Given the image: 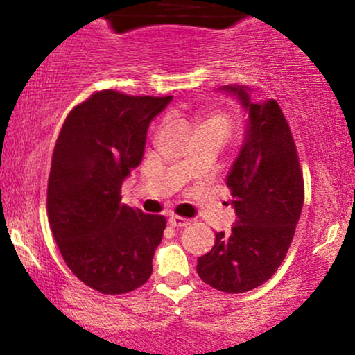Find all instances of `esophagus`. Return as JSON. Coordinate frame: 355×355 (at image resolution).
I'll use <instances>...</instances> for the list:
<instances>
[{"mask_svg":"<svg viewBox=\"0 0 355 355\" xmlns=\"http://www.w3.org/2000/svg\"><path fill=\"white\" fill-rule=\"evenodd\" d=\"M168 223L172 227H187L190 223V220L189 218H183V217H177V215H172V217L168 218Z\"/></svg>","mask_w":355,"mask_h":355,"instance_id":"34e87169","label":"esophagus"}]
</instances>
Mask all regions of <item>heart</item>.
<instances>
[{"label": "heart", "mask_w": 355, "mask_h": 355, "mask_svg": "<svg viewBox=\"0 0 355 355\" xmlns=\"http://www.w3.org/2000/svg\"><path fill=\"white\" fill-rule=\"evenodd\" d=\"M207 125H220V126H225V128H227V125H229V120H227V118L223 115H220V113H214V115L205 118V121H203L202 126H207Z\"/></svg>", "instance_id": "heart-1"}]
</instances>
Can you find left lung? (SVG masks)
<instances>
[{
	"label": "left lung",
	"instance_id": "obj_1",
	"mask_svg": "<svg viewBox=\"0 0 355 355\" xmlns=\"http://www.w3.org/2000/svg\"><path fill=\"white\" fill-rule=\"evenodd\" d=\"M218 89L245 112L242 145L227 177L235 223L229 234H215L211 250L198 257L197 272L217 291L240 294L270 279L287 255L304 207V180L279 103L254 101L243 85Z\"/></svg>",
	"mask_w": 355,
	"mask_h": 355
}]
</instances>
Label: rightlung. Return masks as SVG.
<instances>
[{
    "instance_id": "obj_1",
    "label": "right lung",
    "mask_w": 355,
    "mask_h": 355,
    "mask_svg": "<svg viewBox=\"0 0 355 355\" xmlns=\"http://www.w3.org/2000/svg\"><path fill=\"white\" fill-rule=\"evenodd\" d=\"M173 96L103 89L67 116L53 152L48 220L64 262L83 284L125 294L152 275L166 220L121 203V185L144 158L152 120Z\"/></svg>"
}]
</instances>
